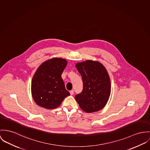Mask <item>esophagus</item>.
Segmentation results:
<instances>
[{"label": "esophagus", "mask_w": 150, "mask_h": 150, "mask_svg": "<svg viewBox=\"0 0 150 150\" xmlns=\"http://www.w3.org/2000/svg\"><path fill=\"white\" fill-rule=\"evenodd\" d=\"M69 92H70V94L72 95H73L74 93V90H71V91H69Z\"/></svg>", "instance_id": "1"}]
</instances>
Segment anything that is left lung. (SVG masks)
Here are the masks:
<instances>
[{"mask_svg":"<svg viewBox=\"0 0 150 150\" xmlns=\"http://www.w3.org/2000/svg\"><path fill=\"white\" fill-rule=\"evenodd\" d=\"M83 83L82 91L75 98L81 108L86 112L100 110L107 103L111 93L109 75L103 66L92 60L76 64Z\"/></svg>","mask_w":150,"mask_h":150,"instance_id":"obj_1","label":"left lung"}]
</instances>
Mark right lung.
<instances>
[{
	"instance_id": "1",
	"label": "right lung",
	"mask_w": 150,
	"mask_h": 150,
	"mask_svg": "<svg viewBox=\"0 0 150 150\" xmlns=\"http://www.w3.org/2000/svg\"><path fill=\"white\" fill-rule=\"evenodd\" d=\"M67 64L65 59L53 58L45 62L37 69L32 80L31 92L38 105L54 109L70 95L61 76Z\"/></svg>"
}]
</instances>
